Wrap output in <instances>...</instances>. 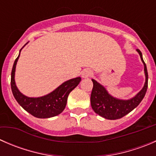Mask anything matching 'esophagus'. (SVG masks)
I'll return each instance as SVG.
<instances>
[{
    "mask_svg": "<svg viewBox=\"0 0 156 156\" xmlns=\"http://www.w3.org/2000/svg\"><path fill=\"white\" fill-rule=\"evenodd\" d=\"M91 75H92V71L89 69H84V71H83L82 73H81V76H82V78H88V77L90 76Z\"/></svg>",
    "mask_w": 156,
    "mask_h": 156,
    "instance_id": "34e87169",
    "label": "esophagus"
}]
</instances>
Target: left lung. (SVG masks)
<instances>
[{
  "label": "left lung",
  "mask_w": 156,
  "mask_h": 156,
  "mask_svg": "<svg viewBox=\"0 0 156 156\" xmlns=\"http://www.w3.org/2000/svg\"><path fill=\"white\" fill-rule=\"evenodd\" d=\"M144 65L146 81L143 89L135 97L130 100H119L110 95L103 85L92 79L94 87L90 95L91 107L99 115L110 120L121 119L134 109L140 103L145 96L148 87V72L146 65L143 59L142 53L136 50Z\"/></svg>",
  "instance_id": "obj_1"
}]
</instances>
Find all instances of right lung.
<instances>
[{
  "mask_svg": "<svg viewBox=\"0 0 156 156\" xmlns=\"http://www.w3.org/2000/svg\"><path fill=\"white\" fill-rule=\"evenodd\" d=\"M23 49V48H22ZM21 49V50H22ZM20 50V51H21ZM16 59L11 72V89L16 100L26 112L39 119H48L60 114L66 106L69 94L81 81L80 77L62 83L53 92L41 97H28L22 94L15 83L16 66L20 55Z\"/></svg>",
  "mask_w": 156,
  "mask_h": 156,
  "instance_id": "obj_1",
  "label": "right lung"
}]
</instances>
